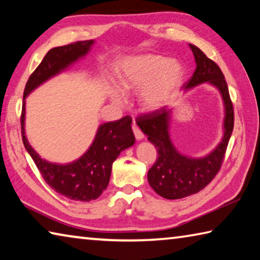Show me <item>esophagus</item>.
I'll list each match as a JSON object with an SVG mask.
<instances>
[{"mask_svg": "<svg viewBox=\"0 0 260 260\" xmlns=\"http://www.w3.org/2000/svg\"><path fill=\"white\" fill-rule=\"evenodd\" d=\"M132 128H133V133H134V135H135V139L138 140V141H141V140H143L144 139V135H143V133L142 132L140 131V128L138 126H136L135 124L133 125V127H132Z\"/></svg>", "mask_w": 260, "mask_h": 260, "instance_id": "obj_1", "label": "esophagus"}]
</instances>
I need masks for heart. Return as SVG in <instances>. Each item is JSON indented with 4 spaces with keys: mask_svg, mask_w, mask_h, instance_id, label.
Here are the masks:
<instances>
[{
    "mask_svg": "<svg viewBox=\"0 0 260 260\" xmlns=\"http://www.w3.org/2000/svg\"><path fill=\"white\" fill-rule=\"evenodd\" d=\"M183 79V69L177 60L155 54L131 57L118 71V87L109 89L110 100L122 107L126 93H139L143 111L152 113L167 107L177 95Z\"/></svg>",
    "mask_w": 260,
    "mask_h": 260,
    "instance_id": "heart-1",
    "label": "heart"
}]
</instances>
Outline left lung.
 Instances as JSON below:
<instances>
[{
  "mask_svg": "<svg viewBox=\"0 0 260 260\" xmlns=\"http://www.w3.org/2000/svg\"><path fill=\"white\" fill-rule=\"evenodd\" d=\"M196 61V70L184 90L209 83L217 88L223 103L222 138L212 151L203 157H190L180 152L171 140L170 129L173 110L166 108L138 118L136 124L158 151L157 160L148 171V182L158 195L166 200H179L199 192L209 184L221 166L234 127V111L225 77L213 60L200 48L189 45Z\"/></svg>",
  "mask_w": 260,
  "mask_h": 260,
  "instance_id": "left-lung-1",
  "label": "left lung"
}]
</instances>
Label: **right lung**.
Here are the masks:
<instances>
[{"instance_id":"1","label":"right lung","mask_w":260,"mask_h":260,"mask_svg":"<svg viewBox=\"0 0 260 260\" xmlns=\"http://www.w3.org/2000/svg\"><path fill=\"white\" fill-rule=\"evenodd\" d=\"M95 40L79 41L55 47L47 52L26 83L21 111V136L26 151L32 157L45 181L59 195L72 201L90 202L99 199L107 189L112 164L120 152L135 143L132 119L126 116L119 120L104 122L96 131L93 142L78 159L67 164L48 161L30 146L25 132L26 98L49 79L67 71L79 59L85 58Z\"/></svg>"}]
</instances>
